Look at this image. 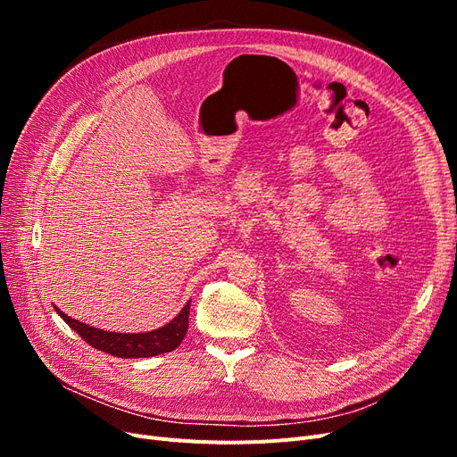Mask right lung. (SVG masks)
I'll use <instances>...</instances> for the list:
<instances>
[{"label":"right lung","instance_id":"1","mask_svg":"<svg viewBox=\"0 0 457 457\" xmlns=\"http://www.w3.org/2000/svg\"><path fill=\"white\" fill-rule=\"evenodd\" d=\"M54 311L93 349L118 358H146L170 353L183 343L188 329L190 301L170 324H165L154 331H146V334H116V331H104L74 320V318L66 316L57 307H54Z\"/></svg>","mask_w":457,"mask_h":457}]
</instances>
